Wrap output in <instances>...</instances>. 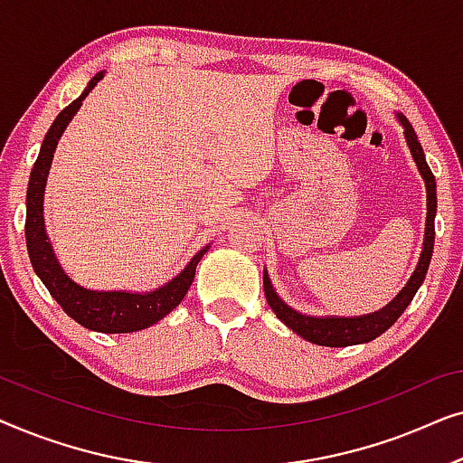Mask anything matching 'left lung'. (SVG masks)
<instances>
[{
	"instance_id": "obj_1",
	"label": "left lung",
	"mask_w": 463,
	"mask_h": 463,
	"mask_svg": "<svg viewBox=\"0 0 463 463\" xmlns=\"http://www.w3.org/2000/svg\"><path fill=\"white\" fill-rule=\"evenodd\" d=\"M398 124L404 130V141H407L411 156L417 170H420L423 183H426V200H428V213H426V232H423V246L417 268L411 274L409 282L398 290V295L390 303H385L382 309L363 316H309L303 314L299 309L290 307L288 303L280 299V295L276 293L274 284L269 280L268 269H263V290L265 299H268L271 312L287 325L290 331L299 335L309 344L316 345H326V347H345V345H356V344H369L379 335L388 331L394 322L401 318V314L409 307V303L413 301L417 290H420L421 282L426 280L430 259H432L434 250V217H436V181L432 170H430L426 156H423L421 143L417 141V135L413 126L409 124V119L402 113H396Z\"/></svg>"
}]
</instances>
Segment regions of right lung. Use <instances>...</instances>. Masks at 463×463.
<instances>
[{
	"mask_svg": "<svg viewBox=\"0 0 463 463\" xmlns=\"http://www.w3.org/2000/svg\"><path fill=\"white\" fill-rule=\"evenodd\" d=\"M103 78L105 71L94 75L86 90L56 116L46 137H43L40 156H37L29 176L24 238H27L29 259L35 274L40 276V280L48 288V293L54 297V301L65 309V314L71 316L78 325L97 333H135L156 325L157 320H162L164 316L179 306L183 297L187 295L189 287H192L200 259L211 249V244L195 252L192 261L173 280L154 290H145V293H138V290L135 293V290L86 288L75 282L73 278H69L67 271L61 268L59 259L54 255L52 242L48 238L46 221H43V194H46L48 173L62 132H65L75 113L80 111L81 100Z\"/></svg>",
	"mask_w": 463,
	"mask_h": 463,
	"instance_id": "obj_1",
	"label": "right lung"
}]
</instances>
